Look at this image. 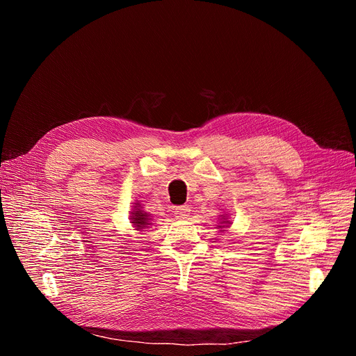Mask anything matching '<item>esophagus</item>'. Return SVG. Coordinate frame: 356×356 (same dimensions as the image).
Listing matches in <instances>:
<instances>
[{"instance_id": "1", "label": "esophagus", "mask_w": 356, "mask_h": 356, "mask_svg": "<svg viewBox=\"0 0 356 356\" xmlns=\"http://www.w3.org/2000/svg\"><path fill=\"white\" fill-rule=\"evenodd\" d=\"M191 213L189 205H179V207L175 209V214L177 219H188Z\"/></svg>"}]
</instances>
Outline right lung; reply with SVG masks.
<instances>
[{
    "label": "right lung",
    "instance_id": "add662e5",
    "mask_svg": "<svg viewBox=\"0 0 356 356\" xmlns=\"http://www.w3.org/2000/svg\"><path fill=\"white\" fill-rule=\"evenodd\" d=\"M133 214H134V216H133V223L136 225L137 229H143V227H146L147 225H151V223H147V222H149L147 214H143L140 210H137V211L133 213Z\"/></svg>",
    "mask_w": 356,
    "mask_h": 356
}]
</instances>
